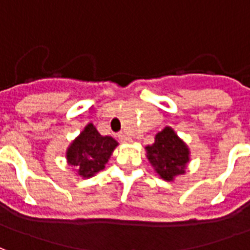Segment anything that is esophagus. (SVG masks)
<instances>
[{
	"mask_svg": "<svg viewBox=\"0 0 250 250\" xmlns=\"http://www.w3.org/2000/svg\"><path fill=\"white\" fill-rule=\"evenodd\" d=\"M118 138H119L120 142H131L132 139H131L130 135H127L125 132H120L119 135H118Z\"/></svg>",
	"mask_w": 250,
	"mask_h": 250,
	"instance_id": "esophagus-1",
	"label": "esophagus"
}]
</instances>
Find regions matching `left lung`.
<instances>
[{"label": "left lung", "mask_w": 250, "mask_h": 250, "mask_svg": "<svg viewBox=\"0 0 250 250\" xmlns=\"http://www.w3.org/2000/svg\"><path fill=\"white\" fill-rule=\"evenodd\" d=\"M146 150L148 161L163 179L173 181L175 175L185 173V165L188 162V150L170 127L158 132L155 143L147 146Z\"/></svg>", "instance_id": "left-lung-1"}]
</instances>
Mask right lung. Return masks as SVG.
<instances>
[{
  "mask_svg": "<svg viewBox=\"0 0 250 250\" xmlns=\"http://www.w3.org/2000/svg\"><path fill=\"white\" fill-rule=\"evenodd\" d=\"M118 142L102 136L92 125H88L66 151V159L82 177H92L103 170Z\"/></svg>",
  "mask_w": 250,
  "mask_h": 250,
  "instance_id": "obj_1",
  "label": "right lung"
}]
</instances>
